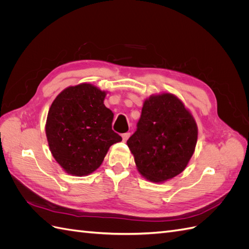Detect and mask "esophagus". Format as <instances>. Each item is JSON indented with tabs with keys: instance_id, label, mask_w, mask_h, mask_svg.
<instances>
[{
	"instance_id": "obj_1",
	"label": "esophagus",
	"mask_w": 249,
	"mask_h": 249,
	"mask_svg": "<svg viewBox=\"0 0 249 249\" xmlns=\"http://www.w3.org/2000/svg\"><path fill=\"white\" fill-rule=\"evenodd\" d=\"M130 135H131V133H129V132H127V133H124V134L122 135V137H123V140H124V141H126L127 139H129V137H130Z\"/></svg>"
}]
</instances>
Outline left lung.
<instances>
[{"label":"left lung","mask_w":249,"mask_h":249,"mask_svg":"<svg viewBox=\"0 0 249 249\" xmlns=\"http://www.w3.org/2000/svg\"><path fill=\"white\" fill-rule=\"evenodd\" d=\"M197 126L184 104L170 93L143 104L137 130L126 141L141 175L164 182L179 175L192 157Z\"/></svg>","instance_id":"obj_1"}]
</instances>
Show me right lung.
Returning a JSON list of instances; mask_svg holds the SVG:
<instances>
[{"label": "right lung", "instance_id": "add662e5", "mask_svg": "<svg viewBox=\"0 0 249 249\" xmlns=\"http://www.w3.org/2000/svg\"><path fill=\"white\" fill-rule=\"evenodd\" d=\"M106 92L91 84L64 89L48 113L46 134L51 153L67 173L87 176L101 166L109 147L123 138L112 130Z\"/></svg>", "mask_w": 249, "mask_h": 249}]
</instances>
